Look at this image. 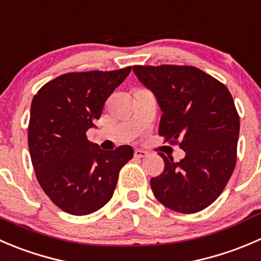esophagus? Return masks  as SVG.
Returning <instances> with one entry per match:
<instances>
[{"instance_id": "obj_1", "label": "esophagus", "mask_w": 261, "mask_h": 261, "mask_svg": "<svg viewBox=\"0 0 261 261\" xmlns=\"http://www.w3.org/2000/svg\"><path fill=\"white\" fill-rule=\"evenodd\" d=\"M147 156V152L146 151H142V149H136L134 151V157H138V159H142V157H146Z\"/></svg>"}]
</instances>
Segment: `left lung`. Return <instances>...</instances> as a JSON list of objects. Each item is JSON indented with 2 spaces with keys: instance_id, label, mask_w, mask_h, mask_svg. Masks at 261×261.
Wrapping results in <instances>:
<instances>
[{
  "instance_id": "8db88e82",
  "label": "left lung",
  "mask_w": 261,
  "mask_h": 261,
  "mask_svg": "<svg viewBox=\"0 0 261 261\" xmlns=\"http://www.w3.org/2000/svg\"><path fill=\"white\" fill-rule=\"evenodd\" d=\"M133 72L161 109L159 133L185 152L152 177L159 202L180 213H195L223 192L236 165L240 118L223 84L189 66H134Z\"/></svg>"
}]
</instances>
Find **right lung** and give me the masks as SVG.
Instances as JSON below:
<instances>
[{
    "label": "right lung",
    "instance_id": "obj_1",
    "mask_svg": "<svg viewBox=\"0 0 261 261\" xmlns=\"http://www.w3.org/2000/svg\"><path fill=\"white\" fill-rule=\"evenodd\" d=\"M129 72L130 67L62 74L33 99L28 134L33 166L44 193L69 215H90L104 207L114 194L120 169L133 157L130 146L104 151L86 137Z\"/></svg>",
    "mask_w": 261,
    "mask_h": 261
}]
</instances>
